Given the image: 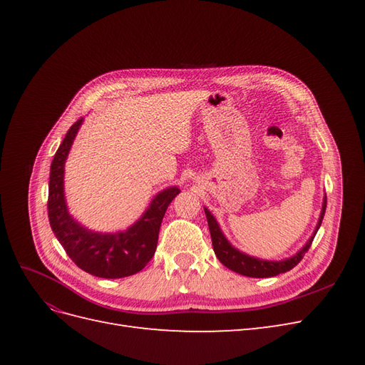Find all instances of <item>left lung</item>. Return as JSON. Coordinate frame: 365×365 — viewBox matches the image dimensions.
Instances as JSON below:
<instances>
[{
	"instance_id": "1",
	"label": "left lung",
	"mask_w": 365,
	"mask_h": 365,
	"mask_svg": "<svg viewBox=\"0 0 365 365\" xmlns=\"http://www.w3.org/2000/svg\"><path fill=\"white\" fill-rule=\"evenodd\" d=\"M326 204H327V200L324 196L323 205H322V213H319L318 222H317V227L314 230L312 236L309 237V240L303 245V248L298 250L294 256H291L288 259H283V260H264V259L250 256V254L237 250L236 247L231 245V242L225 237L222 228L219 227L217 220L212 215V212H210L207 207H204V212L207 216L210 235H212L213 250H215V254L219 259V262L225 264L228 269L235 271L240 275H247V277H256V279H267V277H274V275H279V274H283L286 271L292 269L295 264H298V262L303 259L309 247H311V244H312V240L317 235L319 225H322V222H323Z\"/></svg>"
}]
</instances>
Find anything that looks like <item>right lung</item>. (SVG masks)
Returning a JSON list of instances; mask_svg holds the SVG:
<instances>
[{
    "label": "right lung",
    "mask_w": 365,
    "mask_h": 365,
    "mask_svg": "<svg viewBox=\"0 0 365 365\" xmlns=\"http://www.w3.org/2000/svg\"><path fill=\"white\" fill-rule=\"evenodd\" d=\"M83 123L77 120L51 161L48 181V219L54 236L68 257L85 272L102 279H121L146 267L157 250L158 233L165 210L180 193L176 185L158 192L134 224L115 233H102L82 225L68 212L63 175L70 149Z\"/></svg>",
    "instance_id": "1"
}]
</instances>
